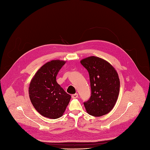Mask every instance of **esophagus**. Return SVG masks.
<instances>
[{"label":"esophagus","instance_id":"34e87169","mask_svg":"<svg viewBox=\"0 0 150 150\" xmlns=\"http://www.w3.org/2000/svg\"><path fill=\"white\" fill-rule=\"evenodd\" d=\"M71 97H72L73 98H76L78 97V94L76 93V94H73Z\"/></svg>","mask_w":150,"mask_h":150}]
</instances>
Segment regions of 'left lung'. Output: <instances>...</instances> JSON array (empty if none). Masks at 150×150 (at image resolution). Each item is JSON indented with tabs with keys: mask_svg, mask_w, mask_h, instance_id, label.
<instances>
[{
	"mask_svg": "<svg viewBox=\"0 0 150 150\" xmlns=\"http://www.w3.org/2000/svg\"><path fill=\"white\" fill-rule=\"evenodd\" d=\"M89 74L91 96L84 103L87 113L94 117L108 114L117 101L120 88L118 73L107 61L89 56L80 61Z\"/></svg>",
	"mask_w": 150,
	"mask_h": 150,
	"instance_id": "left-lung-1",
	"label": "left lung"
}]
</instances>
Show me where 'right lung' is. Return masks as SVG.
I'll return each instance as SVG.
<instances>
[{
	"instance_id": "obj_1",
	"label": "right lung",
	"mask_w": 150,
	"mask_h": 150,
	"mask_svg": "<svg viewBox=\"0 0 150 150\" xmlns=\"http://www.w3.org/2000/svg\"><path fill=\"white\" fill-rule=\"evenodd\" d=\"M65 61L52 60L45 63L32 77L29 86L31 103L43 117L56 119L61 117L71 96L57 83L56 76Z\"/></svg>"
}]
</instances>
